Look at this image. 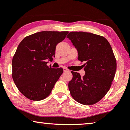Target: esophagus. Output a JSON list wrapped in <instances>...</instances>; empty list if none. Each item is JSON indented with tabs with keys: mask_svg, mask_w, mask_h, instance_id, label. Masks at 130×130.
Here are the masks:
<instances>
[{
	"mask_svg": "<svg viewBox=\"0 0 130 130\" xmlns=\"http://www.w3.org/2000/svg\"><path fill=\"white\" fill-rule=\"evenodd\" d=\"M69 72V69H67V68H64V72Z\"/></svg>",
	"mask_w": 130,
	"mask_h": 130,
	"instance_id": "esophagus-1",
	"label": "esophagus"
}]
</instances>
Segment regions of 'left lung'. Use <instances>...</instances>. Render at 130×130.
<instances>
[{
    "instance_id": "left-lung-1",
    "label": "left lung",
    "mask_w": 130,
    "mask_h": 130,
    "mask_svg": "<svg viewBox=\"0 0 130 130\" xmlns=\"http://www.w3.org/2000/svg\"><path fill=\"white\" fill-rule=\"evenodd\" d=\"M77 50L78 60L85 62V75L72 72L69 89L74 100L86 105L101 101L109 91L117 69V61L109 42L90 32H70L67 36Z\"/></svg>"
}]
</instances>
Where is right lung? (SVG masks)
<instances>
[{"label": "right lung", "mask_w": 130, "mask_h": 130, "mask_svg": "<svg viewBox=\"0 0 130 130\" xmlns=\"http://www.w3.org/2000/svg\"><path fill=\"white\" fill-rule=\"evenodd\" d=\"M68 31H41L22 40L12 58V78L18 90L30 100L41 101L51 93L63 73L47 65L52 61L57 44Z\"/></svg>", "instance_id": "right-lung-1"}]
</instances>
